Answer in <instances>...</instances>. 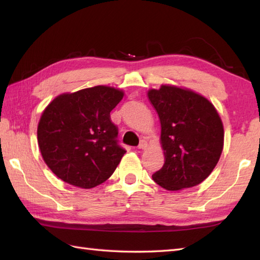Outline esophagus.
Wrapping results in <instances>:
<instances>
[{
	"mask_svg": "<svg viewBox=\"0 0 260 260\" xmlns=\"http://www.w3.org/2000/svg\"><path fill=\"white\" fill-rule=\"evenodd\" d=\"M147 147V142L145 141V140H143V141H141V143H140V145H139V148L140 150H145V148Z\"/></svg>",
	"mask_w": 260,
	"mask_h": 260,
	"instance_id": "esophagus-1",
	"label": "esophagus"
}]
</instances>
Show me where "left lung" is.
<instances>
[{"label": "left lung", "mask_w": 260, "mask_h": 260, "mask_svg": "<svg viewBox=\"0 0 260 260\" xmlns=\"http://www.w3.org/2000/svg\"><path fill=\"white\" fill-rule=\"evenodd\" d=\"M161 123L164 164L152 175L169 191L200 184L211 174L223 150L222 120L206 97L187 88L162 85L147 91Z\"/></svg>", "instance_id": "1"}]
</instances>
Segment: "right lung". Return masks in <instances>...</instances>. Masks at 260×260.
<instances>
[{
  "instance_id": "right-lung-1",
  "label": "right lung",
  "mask_w": 260,
  "mask_h": 260,
  "mask_svg": "<svg viewBox=\"0 0 260 260\" xmlns=\"http://www.w3.org/2000/svg\"><path fill=\"white\" fill-rule=\"evenodd\" d=\"M123 97L117 88L95 86L61 93L43 110L38 144L43 161L59 179L91 189L110 178L126 153L110 120V112Z\"/></svg>"
}]
</instances>
